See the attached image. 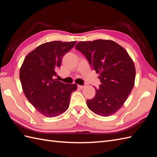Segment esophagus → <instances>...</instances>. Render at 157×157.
<instances>
[{"label":"esophagus","instance_id":"1","mask_svg":"<svg viewBox=\"0 0 157 157\" xmlns=\"http://www.w3.org/2000/svg\"><path fill=\"white\" fill-rule=\"evenodd\" d=\"M78 88L80 89H83L84 88V86H82V85H78Z\"/></svg>","mask_w":157,"mask_h":157}]
</instances>
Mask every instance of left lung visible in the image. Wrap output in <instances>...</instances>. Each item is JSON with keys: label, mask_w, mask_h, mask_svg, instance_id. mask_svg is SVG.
Wrapping results in <instances>:
<instances>
[{"label": "left lung", "mask_w": 157, "mask_h": 157, "mask_svg": "<svg viewBox=\"0 0 157 157\" xmlns=\"http://www.w3.org/2000/svg\"><path fill=\"white\" fill-rule=\"evenodd\" d=\"M75 49L99 73L101 83L94 98L87 99L88 107L99 116L113 115L124 105L134 86V61L123 47L111 40L81 41Z\"/></svg>", "instance_id": "1"}]
</instances>
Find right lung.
I'll return each mask as SVG.
<instances>
[{
	"label": "right lung",
	"mask_w": 157,
	"mask_h": 157,
	"mask_svg": "<svg viewBox=\"0 0 157 157\" xmlns=\"http://www.w3.org/2000/svg\"><path fill=\"white\" fill-rule=\"evenodd\" d=\"M76 41H52L29 52L20 71L23 91L36 110L46 117H58L67 110L76 84H64L55 78L64 55Z\"/></svg>",
	"instance_id": "add662e5"
}]
</instances>
